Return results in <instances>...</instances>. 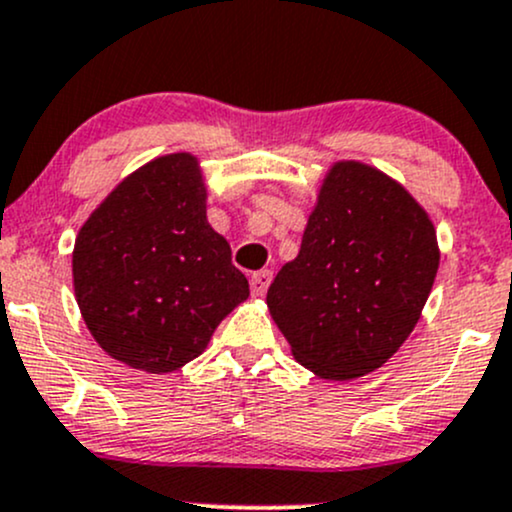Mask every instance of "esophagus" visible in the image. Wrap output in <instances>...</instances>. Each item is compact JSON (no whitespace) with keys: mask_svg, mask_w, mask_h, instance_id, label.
I'll return each mask as SVG.
<instances>
[{"mask_svg":"<svg viewBox=\"0 0 512 512\" xmlns=\"http://www.w3.org/2000/svg\"><path fill=\"white\" fill-rule=\"evenodd\" d=\"M273 280V273L271 271H256L254 276H251L249 285H251V293L254 295H266L268 285H271Z\"/></svg>","mask_w":512,"mask_h":512,"instance_id":"34e87169","label":"esophagus"}]
</instances>
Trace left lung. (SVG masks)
I'll return each instance as SVG.
<instances>
[{"instance_id":"1","label":"left lung","mask_w":512,"mask_h":512,"mask_svg":"<svg viewBox=\"0 0 512 512\" xmlns=\"http://www.w3.org/2000/svg\"><path fill=\"white\" fill-rule=\"evenodd\" d=\"M437 268V234L408 190L337 163L266 302L302 366L346 381L376 371L410 337Z\"/></svg>"}]
</instances>
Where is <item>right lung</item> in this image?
<instances>
[{
    "instance_id": "right-lung-1",
    "label": "right lung",
    "mask_w": 512,
    "mask_h": 512,
    "mask_svg": "<svg viewBox=\"0 0 512 512\" xmlns=\"http://www.w3.org/2000/svg\"><path fill=\"white\" fill-rule=\"evenodd\" d=\"M73 278L97 344L148 373L200 356L249 298L227 239L207 224L205 185L188 153L136 170L92 212L75 241Z\"/></svg>"
}]
</instances>
